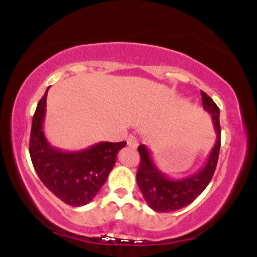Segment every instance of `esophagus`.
I'll return each mask as SVG.
<instances>
[{
    "instance_id": "1",
    "label": "esophagus",
    "mask_w": 257,
    "mask_h": 257,
    "mask_svg": "<svg viewBox=\"0 0 257 257\" xmlns=\"http://www.w3.org/2000/svg\"><path fill=\"white\" fill-rule=\"evenodd\" d=\"M126 145H128V147H131V149H137L139 145L137 138L132 137V135L131 137H128V139H126Z\"/></svg>"
}]
</instances>
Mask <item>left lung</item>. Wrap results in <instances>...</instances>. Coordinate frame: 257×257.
Returning a JSON list of instances; mask_svg holds the SVG:
<instances>
[{
  "mask_svg": "<svg viewBox=\"0 0 257 257\" xmlns=\"http://www.w3.org/2000/svg\"><path fill=\"white\" fill-rule=\"evenodd\" d=\"M203 108L211 114L216 131V143L202 169L182 179H172L162 173L156 166L149 149L145 145L138 147L140 166L137 173L138 186L151 209L159 213L175 211L191 204L209 185L216 169L221 146L220 110L213 99L202 91Z\"/></svg>",
  "mask_w": 257,
  "mask_h": 257,
  "instance_id": "obj_1",
  "label": "left lung"
}]
</instances>
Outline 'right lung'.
Masks as SVG:
<instances>
[{"mask_svg":"<svg viewBox=\"0 0 257 257\" xmlns=\"http://www.w3.org/2000/svg\"><path fill=\"white\" fill-rule=\"evenodd\" d=\"M48 89L38 101L32 118L29 149L32 164L43 185L59 199L71 206L85 205L106 182L117 153L126 143L102 141L73 152L53 147L43 132Z\"/></svg>","mask_w":257,"mask_h":257,"instance_id":"1","label":"right lung"}]
</instances>
